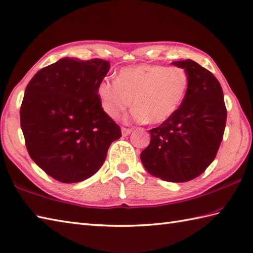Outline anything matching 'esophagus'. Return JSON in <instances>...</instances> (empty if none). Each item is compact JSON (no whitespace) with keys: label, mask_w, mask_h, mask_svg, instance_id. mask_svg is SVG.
<instances>
[{"label":"esophagus","mask_w":253,"mask_h":253,"mask_svg":"<svg viewBox=\"0 0 253 253\" xmlns=\"http://www.w3.org/2000/svg\"><path fill=\"white\" fill-rule=\"evenodd\" d=\"M132 131V129H130V128H125V127H122V133L123 136H128L129 133Z\"/></svg>","instance_id":"34e87169"}]
</instances>
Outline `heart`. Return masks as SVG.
<instances>
[{"label": "heart", "instance_id": "obj_1", "mask_svg": "<svg viewBox=\"0 0 253 253\" xmlns=\"http://www.w3.org/2000/svg\"><path fill=\"white\" fill-rule=\"evenodd\" d=\"M189 88V77L181 68L153 64L122 68L116 79L105 78L96 87L102 110L120 117L131 105L133 121L159 125L173 117Z\"/></svg>", "mask_w": 253, "mask_h": 253}]
</instances>
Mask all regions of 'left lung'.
<instances>
[{
	"mask_svg": "<svg viewBox=\"0 0 253 253\" xmlns=\"http://www.w3.org/2000/svg\"><path fill=\"white\" fill-rule=\"evenodd\" d=\"M171 64L185 69L189 88L178 112L150 130L151 140L140 159L154 177L185 182L201 175L215 159L227 111L221 84L211 72L191 60Z\"/></svg>",
	"mask_w": 253,
	"mask_h": 253,
	"instance_id": "1",
	"label": "left lung"
}]
</instances>
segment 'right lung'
Segmentation results:
<instances>
[{
  "mask_svg": "<svg viewBox=\"0 0 253 253\" xmlns=\"http://www.w3.org/2000/svg\"><path fill=\"white\" fill-rule=\"evenodd\" d=\"M110 71L100 58L64 57L27 84L20 127L34 162L53 178L73 184L95 174L120 126L102 110L96 87Z\"/></svg>",
  "mask_w": 253,
  "mask_h": 253,
  "instance_id": "1",
  "label": "right lung"
}]
</instances>
